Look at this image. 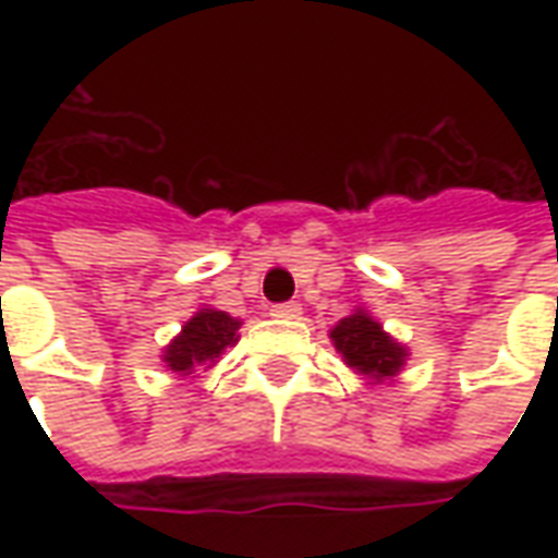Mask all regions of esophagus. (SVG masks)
<instances>
[{
  "label": "esophagus",
  "instance_id": "1",
  "mask_svg": "<svg viewBox=\"0 0 558 558\" xmlns=\"http://www.w3.org/2000/svg\"><path fill=\"white\" fill-rule=\"evenodd\" d=\"M271 316H275V319H295V316H302V307L295 302L275 304V307H271Z\"/></svg>",
  "mask_w": 558,
  "mask_h": 558
}]
</instances>
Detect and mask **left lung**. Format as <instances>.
Wrapping results in <instances>:
<instances>
[{
  "mask_svg": "<svg viewBox=\"0 0 558 558\" xmlns=\"http://www.w3.org/2000/svg\"><path fill=\"white\" fill-rule=\"evenodd\" d=\"M335 347L343 352V359L350 367H355L359 374L371 376V379H386L395 376L403 364V347H398L395 340L388 338L379 323H374L367 314H352L347 319H340L335 331H331Z\"/></svg>",
  "mask_w": 558,
  "mask_h": 558,
  "instance_id": "left-lung-1",
  "label": "left lung"
}]
</instances>
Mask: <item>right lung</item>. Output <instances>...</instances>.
Wrapping results in <instances>:
<instances>
[{"label": "right lung", "mask_w": 558, "mask_h": 558, "mask_svg": "<svg viewBox=\"0 0 558 558\" xmlns=\"http://www.w3.org/2000/svg\"><path fill=\"white\" fill-rule=\"evenodd\" d=\"M239 319H232L223 311H199V314L182 328V335L167 347L163 362L175 374H191L199 364L218 362L220 352L235 343V331H239Z\"/></svg>", "instance_id": "add662e5"}]
</instances>
